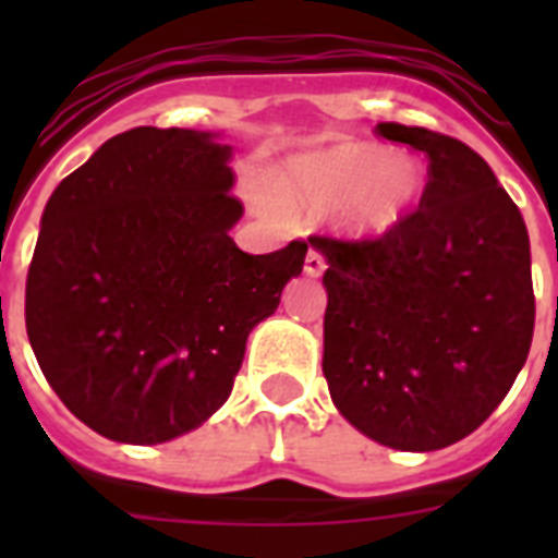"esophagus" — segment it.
I'll return each instance as SVG.
<instances>
[{
    "mask_svg": "<svg viewBox=\"0 0 558 558\" xmlns=\"http://www.w3.org/2000/svg\"><path fill=\"white\" fill-rule=\"evenodd\" d=\"M324 269H327V257H324V252H318V248H310V252H306V260H304L306 275H310V278H318V275H324Z\"/></svg>",
    "mask_w": 558,
    "mask_h": 558,
    "instance_id": "1",
    "label": "esophagus"
}]
</instances>
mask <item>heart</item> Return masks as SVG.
I'll list each match as a JSON object with an SVG mask.
<instances>
[{"instance_id":"b5f03b06","label":"heart","mask_w":558,"mask_h":558,"mask_svg":"<svg viewBox=\"0 0 558 558\" xmlns=\"http://www.w3.org/2000/svg\"><path fill=\"white\" fill-rule=\"evenodd\" d=\"M423 187V170L408 156L373 144H336L298 156L283 170V191L313 210L341 205V222L356 234H381L405 217Z\"/></svg>"}]
</instances>
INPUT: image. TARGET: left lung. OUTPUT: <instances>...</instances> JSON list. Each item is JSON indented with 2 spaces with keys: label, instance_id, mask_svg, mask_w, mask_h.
Returning a JSON list of instances; mask_svg holds the SVG:
<instances>
[{
  "label": "left lung",
  "instance_id": "8db88e82",
  "mask_svg": "<svg viewBox=\"0 0 558 558\" xmlns=\"http://www.w3.org/2000/svg\"><path fill=\"white\" fill-rule=\"evenodd\" d=\"M376 133L428 159L420 208L324 252V376L344 420L399 451L472 434L527 362L536 298L519 205L472 147L425 126Z\"/></svg>",
  "mask_w": 558,
  "mask_h": 558
}]
</instances>
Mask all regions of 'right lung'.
<instances>
[{
  "label": "right lung",
  "instance_id": "obj_1",
  "mask_svg": "<svg viewBox=\"0 0 558 558\" xmlns=\"http://www.w3.org/2000/svg\"><path fill=\"white\" fill-rule=\"evenodd\" d=\"M231 147L135 126L54 187L25 280L39 371L92 432L153 446L222 408L245 339L304 269L310 245L245 254Z\"/></svg>",
  "mask_w": 558,
  "mask_h": 558
}]
</instances>
